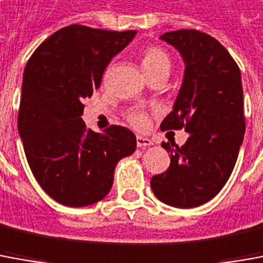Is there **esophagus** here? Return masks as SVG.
Returning <instances> with one entry per match:
<instances>
[{
  "instance_id": "esophagus-1",
  "label": "esophagus",
  "mask_w": 263,
  "mask_h": 263,
  "mask_svg": "<svg viewBox=\"0 0 263 263\" xmlns=\"http://www.w3.org/2000/svg\"><path fill=\"white\" fill-rule=\"evenodd\" d=\"M136 143H137V147H149L153 146V142L147 139V137H143V136H137L136 137Z\"/></svg>"
}]
</instances>
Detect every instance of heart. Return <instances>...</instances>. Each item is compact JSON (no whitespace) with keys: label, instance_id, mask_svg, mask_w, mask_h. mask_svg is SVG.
<instances>
[{"label":"heart","instance_id":"obj_1","mask_svg":"<svg viewBox=\"0 0 263 263\" xmlns=\"http://www.w3.org/2000/svg\"><path fill=\"white\" fill-rule=\"evenodd\" d=\"M140 64L147 77L153 74L167 73L172 68L170 54L159 45H149L140 52ZM127 121L137 130H144L149 126V114L143 110H130L126 114Z\"/></svg>","mask_w":263,"mask_h":263}]
</instances>
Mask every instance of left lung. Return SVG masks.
<instances>
[{
  "label": "left lung",
  "instance_id": "8db88e82",
  "mask_svg": "<svg viewBox=\"0 0 263 263\" xmlns=\"http://www.w3.org/2000/svg\"><path fill=\"white\" fill-rule=\"evenodd\" d=\"M162 40L176 47L186 64L173 111L160 128H184L182 147L162 143L170 156L166 172L150 180L155 196L175 208L209 202L225 186L245 135L240 70L229 51L206 32L177 30Z\"/></svg>",
  "mask_w": 263,
  "mask_h": 263
}]
</instances>
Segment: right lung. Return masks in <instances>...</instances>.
Returning a JSON list of instances; mask_svg holds the SVG:
<instances>
[{"instance_id": "add662e5", "label": "right lung", "mask_w": 263, "mask_h": 263, "mask_svg": "<svg viewBox=\"0 0 263 263\" xmlns=\"http://www.w3.org/2000/svg\"><path fill=\"white\" fill-rule=\"evenodd\" d=\"M135 35L68 25L38 45L25 66L18 133L35 180L59 203L81 208L107 196L117 162L136 150L128 128L111 124L101 135L81 119L84 99Z\"/></svg>"}]
</instances>
